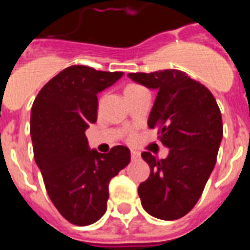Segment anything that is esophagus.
<instances>
[{
	"mask_svg": "<svg viewBox=\"0 0 250 250\" xmlns=\"http://www.w3.org/2000/svg\"><path fill=\"white\" fill-rule=\"evenodd\" d=\"M131 159L132 160H139L140 159V154L138 151H131Z\"/></svg>",
	"mask_w": 250,
	"mask_h": 250,
	"instance_id": "obj_1",
	"label": "esophagus"
}]
</instances>
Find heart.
<instances>
[{
	"label": "heart",
	"mask_w": 250,
	"mask_h": 250,
	"mask_svg": "<svg viewBox=\"0 0 250 250\" xmlns=\"http://www.w3.org/2000/svg\"><path fill=\"white\" fill-rule=\"evenodd\" d=\"M141 86L139 85H135V83H130V85H127L126 87H125V92H129V91H132V90H136V89H140ZM132 138V135H130V139Z\"/></svg>",
	"instance_id": "b5f03b06"
}]
</instances>
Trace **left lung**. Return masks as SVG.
I'll return each mask as SVG.
<instances>
[{"label": "left lung", "instance_id": "8db88e82", "mask_svg": "<svg viewBox=\"0 0 250 250\" xmlns=\"http://www.w3.org/2000/svg\"><path fill=\"white\" fill-rule=\"evenodd\" d=\"M127 76L158 91L147 125L159 127V139L169 147L165 159L141 154L150 167L138 189L141 205L158 219H179L198 203L216 163L223 138L219 106L203 83L180 70Z\"/></svg>", "mask_w": 250, "mask_h": 250}]
</instances>
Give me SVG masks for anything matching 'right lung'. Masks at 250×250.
Returning <instances> with one entry per match:
<instances>
[{"label":"right lung","instance_id":"obj_1","mask_svg":"<svg viewBox=\"0 0 250 250\" xmlns=\"http://www.w3.org/2000/svg\"><path fill=\"white\" fill-rule=\"evenodd\" d=\"M124 72L74 65L40 90L31 109L34 158L46 191L59 213L85 227L106 211L109 183L130 163V150L118 145L107 154L90 150L86 129L98 119V92Z\"/></svg>","mask_w":250,"mask_h":250}]
</instances>
